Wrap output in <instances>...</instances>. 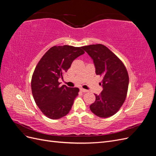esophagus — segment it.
<instances>
[{
	"mask_svg": "<svg viewBox=\"0 0 156 156\" xmlns=\"http://www.w3.org/2000/svg\"><path fill=\"white\" fill-rule=\"evenodd\" d=\"M80 90H81V92H83V93H85V92H88V90H85V89H83V88H80Z\"/></svg>",
	"mask_w": 156,
	"mask_h": 156,
	"instance_id": "esophagus-1",
	"label": "esophagus"
}]
</instances>
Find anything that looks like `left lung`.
Listing matches in <instances>:
<instances>
[{
	"label": "left lung",
	"mask_w": 156,
	"mask_h": 156,
	"mask_svg": "<svg viewBox=\"0 0 156 156\" xmlns=\"http://www.w3.org/2000/svg\"><path fill=\"white\" fill-rule=\"evenodd\" d=\"M82 49L90 56L96 75L103 77V90L95 94L96 101L90 105L91 111L101 118L110 117L117 112L126 100L129 76L122 61L101 44L84 46Z\"/></svg>",
	"instance_id": "left-lung-1"
}]
</instances>
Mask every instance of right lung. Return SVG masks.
I'll use <instances>...</instances> for the list:
<instances>
[{
	"mask_svg": "<svg viewBox=\"0 0 156 156\" xmlns=\"http://www.w3.org/2000/svg\"><path fill=\"white\" fill-rule=\"evenodd\" d=\"M82 48L54 46L46 52L34 69L31 81L33 98L41 111L51 119L66 115L78 96V88L60 87L58 79H63L73 61L84 53Z\"/></svg>",
	"mask_w": 156,
	"mask_h": 156,
	"instance_id": "obj_1",
	"label": "right lung"
}]
</instances>
